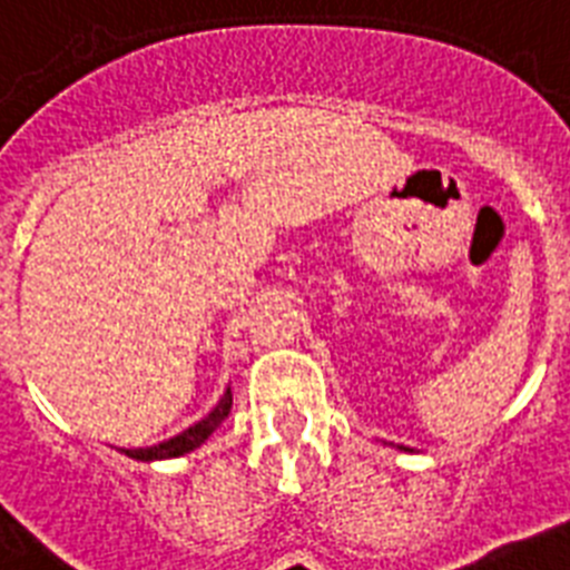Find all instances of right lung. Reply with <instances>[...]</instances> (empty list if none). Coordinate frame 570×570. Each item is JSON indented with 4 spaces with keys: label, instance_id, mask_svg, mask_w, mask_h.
<instances>
[{
    "label": "right lung",
    "instance_id": "add662e5",
    "mask_svg": "<svg viewBox=\"0 0 570 570\" xmlns=\"http://www.w3.org/2000/svg\"><path fill=\"white\" fill-rule=\"evenodd\" d=\"M230 404H234V397H230V390H228L219 404H216V410L207 415V419H202L198 424H193L189 430H184L180 436L166 439V442H160V445H151V448H125V456L151 462V460H173V456H184V453L196 451L198 445H205L207 436H210L213 430L219 428L222 421L228 419Z\"/></svg>",
    "mask_w": 570,
    "mask_h": 570
}]
</instances>
